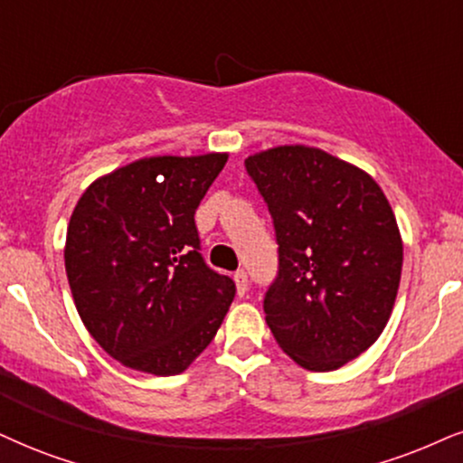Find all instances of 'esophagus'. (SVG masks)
Listing matches in <instances>:
<instances>
[{"instance_id":"1","label":"esophagus","mask_w":463,"mask_h":463,"mask_svg":"<svg viewBox=\"0 0 463 463\" xmlns=\"http://www.w3.org/2000/svg\"><path fill=\"white\" fill-rule=\"evenodd\" d=\"M233 283H236V292L238 296H244L249 292V277L244 270H238L236 275H233Z\"/></svg>"}]
</instances>
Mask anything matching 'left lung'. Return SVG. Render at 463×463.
I'll return each instance as SVG.
<instances>
[{
    "mask_svg": "<svg viewBox=\"0 0 463 463\" xmlns=\"http://www.w3.org/2000/svg\"><path fill=\"white\" fill-rule=\"evenodd\" d=\"M244 165L277 230L270 333L302 369L344 367L378 341L395 307L403 241L389 199L367 171L319 147H268Z\"/></svg>",
    "mask_w": 463,
    "mask_h": 463,
    "instance_id": "1",
    "label": "left lung"
}]
</instances>
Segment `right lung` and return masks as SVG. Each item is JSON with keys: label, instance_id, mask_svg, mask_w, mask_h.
Masks as SVG:
<instances>
[{"label": "right lung", "instance_id": "1", "mask_svg": "<svg viewBox=\"0 0 463 463\" xmlns=\"http://www.w3.org/2000/svg\"><path fill=\"white\" fill-rule=\"evenodd\" d=\"M227 158H137L96 178L74 205L64 247L74 307L124 367L182 373L230 311L236 288L203 264L195 227V210Z\"/></svg>", "mask_w": 463, "mask_h": 463}]
</instances>
